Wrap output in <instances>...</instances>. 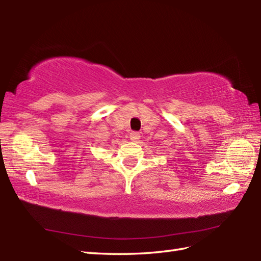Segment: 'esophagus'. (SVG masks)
<instances>
[{"mask_svg":"<svg viewBox=\"0 0 261 261\" xmlns=\"http://www.w3.org/2000/svg\"><path fill=\"white\" fill-rule=\"evenodd\" d=\"M130 139L132 141L139 140L140 139V134H139V132H137V131H132L131 134H130Z\"/></svg>","mask_w":261,"mask_h":261,"instance_id":"esophagus-1","label":"esophagus"}]
</instances>
